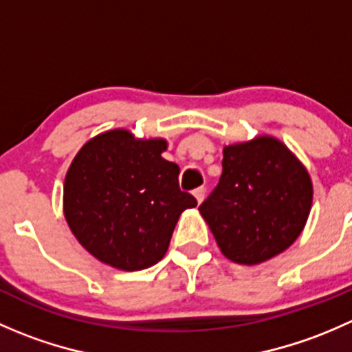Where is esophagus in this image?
Wrapping results in <instances>:
<instances>
[{
    "instance_id": "34e87169",
    "label": "esophagus",
    "mask_w": 352,
    "mask_h": 352,
    "mask_svg": "<svg viewBox=\"0 0 352 352\" xmlns=\"http://www.w3.org/2000/svg\"><path fill=\"white\" fill-rule=\"evenodd\" d=\"M194 197H196V201L199 202V204H201L202 202V199H204V196H206V189L204 187H197L196 190H194Z\"/></svg>"
}]
</instances>
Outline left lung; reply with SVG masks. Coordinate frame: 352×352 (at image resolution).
I'll return each mask as SVG.
<instances>
[{"mask_svg": "<svg viewBox=\"0 0 352 352\" xmlns=\"http://www.w3.org/2000/svg\"><path fill=\"white\" fill-rule=\"evenodd\" d=\"M314 186L279 140L258 136L223 150L218 186L199 206L226 258L255 265L285 252L303 232Z\"/></svg>", "mask_w": 352, "mask_h": 352, "instance_id": "left-lung-1", "label": "left lung"}]
</instances>
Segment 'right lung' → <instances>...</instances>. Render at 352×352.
I'll use <instances>...</instances> for the list:
<instances>
[{
    "label": "right lung",
    "instance_id": "1",
    "mask_svg": "<svg viewBox=\"0 0 352 352\" xmlns=\"http://www.w3.org/2000/svg\"><path fill=\"white\" fill-rule=\"evenodd\" d=\"M165 140L113 129L88 141L67 168L65 216L76 240L104 264L141 271L166 254L179 216L197 201L179 187Z\"/></svg>",
    "mask_w": 352,
    "mask_h": 352
}]
</instances>
